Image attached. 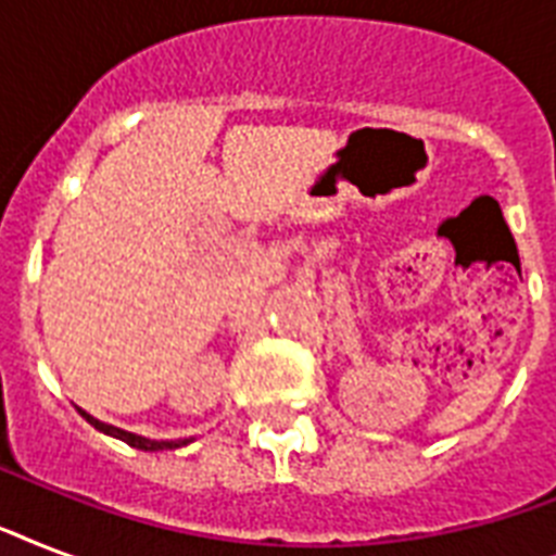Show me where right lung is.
Segmentation results:
<instances>
[{
	"instance_id": "right-lung-1",
	"label": "right lung",
	"mask_w": 556,
	"mask_h": 556,
	"mask_svg": "<svg viewBox=\"0 0 556 556\" xmlns=\"http://www.w3.org/2000/svg\"><path fill=\"white\" fill-rule=\"evenodd\" d=\"M83 413V409H80ZM86 415V413H83ZM86 421L94 427V430L106 432V435H115V439L126 441L129 447H138V450H164V447H181V444H187V441H150V439H141V435H135V432H126L121 430V427H112V424H103L98 421V418H91V415H86Z\"/></svg>"
}]
</instances>
